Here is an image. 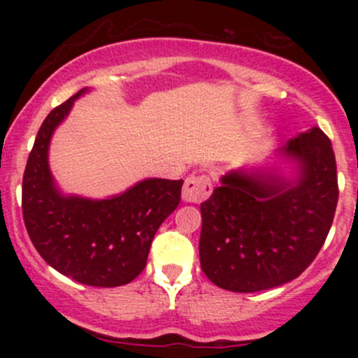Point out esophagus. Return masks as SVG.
<instances>
[{
	"label": "esophagus",
	"mask_w": 358,
	"mask_h": 358,
	"mask_svg": "<svg viewBox=\"0 0 358 358\" xmlns=\"http://www.w3.org/2000/svg\"><path fill=\"white\" fill-rule=\"evenodd\" d=\"M212 180L207 175H190L185 180L182 196L188 203H200L212 193Z\"/></svg>",
	"instance_id": "obj_1"
}]
</instances>
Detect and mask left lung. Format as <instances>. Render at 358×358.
Segmentation results:
<instances>
[{
  "mask_svg": "<svg viewBox=\"0 0 358 358\" xmlns=\"http://www.w3.org/2000/svg\"><path fill=\"white\" fill-rule=\"evenodd\" d=\"M281 153L301 163L296 185L231 171L200 205V266L222 289L254 293L293 281L327 241L338 202L331 141L313 127Z\"/></svg>",
  "mask_w": 358,
  "mask_h": 358,
  "instance_id": "1",
  "label": "left lung"
}]
</instances>
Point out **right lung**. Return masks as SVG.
Segmentation results:
<instances>
[{
  "label": "right lung",
  "instance_id": "add662e5",
  "mask_svg": "<svg viewBox=\"0 0 358 358\" xmlns=\"http://www.w3.org/2000/svg\"><path fill=\"white\" fill-rule=\"evenodd\" d=\"M84 92L52 109L40 126L23 173V220L40 256L64 276L87 286H122L145 269L156 231L178 207L183 180H145L108 200L62 196L48 170V145Z\"/></svg>",
  "mask_w": 358,
  "mask_h": 358
}]
</instances>
